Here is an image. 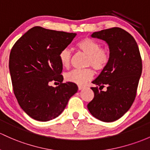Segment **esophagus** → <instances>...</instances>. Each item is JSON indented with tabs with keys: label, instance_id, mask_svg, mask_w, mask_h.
I'll return each mask as SVG.
<instances>
[{
	"label": "esophagus",
	"instance_id": "34e87169",
	"mask_svg": "<svg viewBox=\"0 0 150 150\" xmlns=\"http://www.w3.org/2000/svg\"><path fill=\"white\" fill-rule=\"evenodd\" d=\"M78 88H79V90H81V89H83V88H84V86H81V85H79Z\"/></svg>",
	"mask_w": 150,
	"mask_h": 150
}]
</instances>
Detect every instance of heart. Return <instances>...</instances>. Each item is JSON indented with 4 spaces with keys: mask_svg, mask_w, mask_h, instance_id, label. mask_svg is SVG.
<instances>
[{
    "mask_svg": "<svg viewBox=\"0 0 150 150\" xmlns=\"http://www.w3.org/2000/svg\"><path fill=\"white\" fill-rule=\"evenodd\" d=\"M100 43L89 38H84L76 43L77 49L86 54V67H92L96 71L104 70L110 61V51L107 48L100 47ZM59 59L63 67L68 68L71 62V52L64 49L59 54ZM94 71L91 68L74 69L65 74V79L79 85H83L92 79Z\"/></svg>",
    "mask_w": 150,
    "mask_h": 150,
    "instance_id": "b5f03b06",
    "label": "heart"
}]
</instances>
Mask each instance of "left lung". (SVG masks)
Returning a JSON list of instances; mask_svg holds the SVG:
<instances>
[{
    "label": "left lung",
    "mask_w": 150,
    "mask_h": 150,
    "mask_svg": "<svg viewBox=\"0 0 150 150\" xmlns=\"http://www.w3.org/2000/svg\"><path fill=\"white\" fill-rule=\"evenodd\" d=\"M91 37L107 42L111 58L107 67L92 81L97 86L91 88L94 96L87 108L95 118L114 122L134 101L142 71L139 50L133 36L118 27L94 32ZM104 86H107L106 92L101 91Z\"/></svg>",
    "instance_id": "1"
}]
</instances>
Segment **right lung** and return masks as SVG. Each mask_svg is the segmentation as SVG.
<instances>
[{
    "mask_svg": "<svg viewBox=\"0 0 150 150\" xmlns=\"http://www.w3.org/2000/svg\"><path fill=\"white\" fill-rule=\"evenodd\" d=\"M76 33L49 30L40 26L30 28L13 46L9 70L13 92L22 109L41 122L54 120L67 107L78 91L74 83H63V67L59 59ZM51 81L60 83L54 88Z\"/></svg>",
    "mask_w": 150,
    "mask_h": 150,
    "instance_id": "obj_1",
    "label": "right lung"
}]
</instances>
